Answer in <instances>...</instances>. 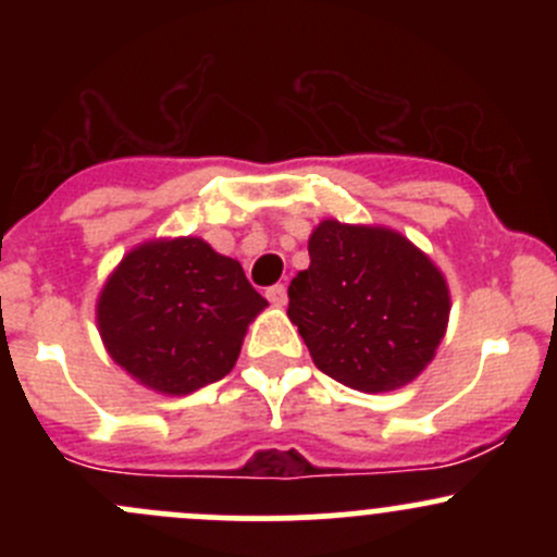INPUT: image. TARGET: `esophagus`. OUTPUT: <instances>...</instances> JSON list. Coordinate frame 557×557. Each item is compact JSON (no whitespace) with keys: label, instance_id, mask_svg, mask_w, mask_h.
Returning a JSON list of instances; mask_svg holds the SVG:
<instances>
[{"label":"esophagus","instance_id":"esophagus-1","mask_svg":"<svg viewBox=\"0 0 557 557\" xmlns=\"http://www.w3.org/2000/svg\"><path fill=\"white\" fill-rule=\"evenodd\" d=\"M267 299L272 307H285L288 305V290H285V285H272V288H267Z\"/></svg>","mask_w":557,"mask_h":557}]
</instances>
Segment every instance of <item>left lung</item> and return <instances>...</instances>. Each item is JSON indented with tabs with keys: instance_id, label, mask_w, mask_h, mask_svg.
I'll list each match as a JSON object with an SVG mask.
<instances>
[{
	"instance_id": "left-lung-1",
	"label": "left lung",
	"mask_w": 557,
	"mask_h": 557,
	"mask_svg": "<svg viewBox=\"0 0 557 557\" xmlns=\"http://www.w3.org/2000/svg\"><path fill=\"white\" fill-rule=\"evenodd\" d=\"M310 267L290 280L288 318L314 367L361 393L412 383L434 361L450 320L442 269L401 232L325 218Z\"/></svg>"
}]
</instances>
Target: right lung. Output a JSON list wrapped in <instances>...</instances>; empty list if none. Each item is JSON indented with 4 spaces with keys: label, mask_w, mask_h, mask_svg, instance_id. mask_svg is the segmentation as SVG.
I'll use <instances>...</instances> for the list:
<instances>
[{
    "label": "right lung",
    "mask_w": 557,
    "mask_h": 557,
    "mask_svg": "<svg viewBox=\"0 0 557 557\" xmlns=\"http://www.w3.org/2000/svg\"><path fill=\"white\" fill-rule=\"evenodd\" d=\"M267 299L234 258L201 237L132 247L104 280L97 325L104 350L161 396H188L226 377Z\"/></svg>",
    "instance_id": "add662e5"
}]
</instances>
